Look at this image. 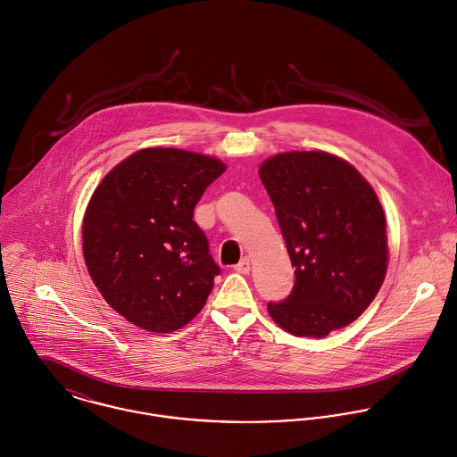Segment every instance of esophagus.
Returning a JSON list of instances; mask_svg holds the SVG:
<instances>
[{
    "mask_svg": "<svg viewBox=\"0 0 457 457\" xmlns=\"http://www.w3.org/2000/svg\"><path fill=\"white\" fill-rule=\"evenodd\" d=\"M250 268H252V266H250V259H248V257H243L241 262L234 266V270H236L237 273H243V275H248V273H250Z\"/></svg>",
    "mask_w": 457,
    "mask_h": 457,
    "instance_id": "obj_1",
    "label": "esophagus"
}]
</instances>
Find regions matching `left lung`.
Masks as SVG:
<instances>
[{
	"label": "left lung",
	"instance_id": "obj_1",
	"mask_svg": "<svg viewBox=\"0 0 457 457\" xmlns=\"http://www.w3.org/2000/svg\"><path fill=\"white\" fill-rule=\"evenodd\" d=\"M259 175L296 268L291 295L268 312L293 335L322 338L361 315L383 286V207L360 171L333 154H277Z\"/></svg>",
	"mask_w": 457,
	"mask_h": 457
}]
</instances>
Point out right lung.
Instances as JSON below:
<instances>
[{
	"label": "right lung",
	"mask_w": 457,
	"mask_h": 457,
	"mask_svg": "<svg viewBox=\"0 0 457 457\" xmlns=\"http://www.w3.org/2000/svg\"><path fill=\"white\" fill-rule=\"evenodd\" d=\"M227 166L211 155L151 147L119 162L83 218V255L108 304L147 331L171 333L207 302L220 266L193 220Z\"/></svg>",
	"instance_id": "obj_1"
}]
</instances>
